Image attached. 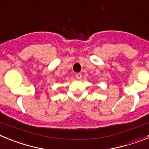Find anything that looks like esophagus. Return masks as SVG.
Returning <instances> with one entry per match:
<instances>
[{"instance_id":"obj_1","label":"esophagus","mask_w":149,"mask_h":149,"mask_svg":"<svg viewBox=\"0 0 149 149\" xmlns=\"http://www.w3.org/2000/svg\"><path fill=\"white\" fill-rule=\"evenodd\" d=\"M76 78H77V79L82 78V74H81V73H77V74H76Z\"/></svg>"}]
</instances>
